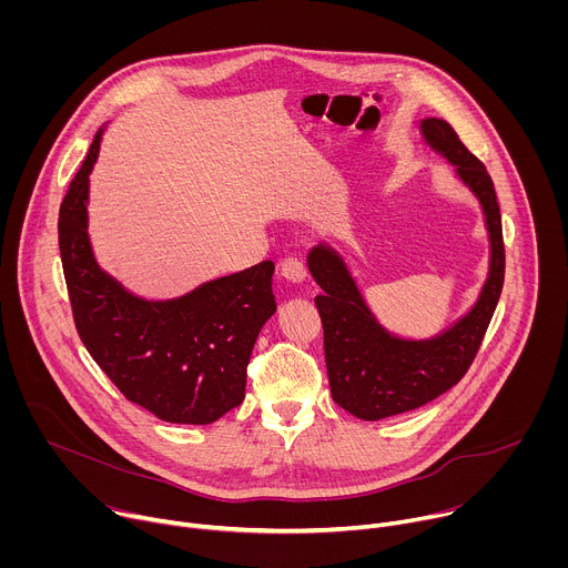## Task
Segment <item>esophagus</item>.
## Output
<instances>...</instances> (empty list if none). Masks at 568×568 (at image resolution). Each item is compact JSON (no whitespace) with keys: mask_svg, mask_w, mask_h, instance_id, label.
<instances>
[{"mask_svg":"<svg viewBox=\"0 0 568 568\" xmlns=\"http://www.w3.org/2000/svg\"><path fill=\"white\" fill-rule=\"evenodd\" d=\"M281 276L287 278L290 283H303L305 276H307L305 263L301 258H285L281 263Z\"/></svg>","mask_w":568,"mask_h":568,"instance_id":"34e87169","label":"esophagus"}]
</instances>
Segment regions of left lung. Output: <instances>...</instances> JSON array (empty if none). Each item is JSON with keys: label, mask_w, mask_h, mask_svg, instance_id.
<instances>
[{"label": "left lung", "mask_w": 568, "mask_h": 568, "mask_svg": "<svg viewBox=\"0 0 568 568\" xmlns=\"http://www.w3.org/2000/svg\"><path fill=\"white\" fill-rule=\"evenodd\" d=\"M420 132L478 200L490 237V270L471 310L447 331L429 339H402L375 318L344 258L331 245L312 247L307 270L323 290L314 303L323 323L333 399L362 420L418 409L458 384L480 348L504 287L501 213L488 171L447 121L423 119Z\"/></svg>", "instance_id": "8db88e82"}]
</instances>
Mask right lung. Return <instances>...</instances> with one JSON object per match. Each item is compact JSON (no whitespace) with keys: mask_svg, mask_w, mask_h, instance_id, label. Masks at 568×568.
Here are the masks:
<instances>
[{"mask_svg":"<svg viewBox=\"0 0 568 568\" xmlns=\"http://www.w3.org/2000/svg\"><path fill=\"white\" fill-rule=\"evenodd\" d=\"M103 128L60 204L58 245L75 331L114 386L159 420L211 425L245 399L247 364L276 312L274 263L148 301L94 258L88 233L90 173Z\"/></svg>","mask_w":568,"mask_h":568,"instance_id":"right-lung-1","label":"right lung"}]
</instances>
